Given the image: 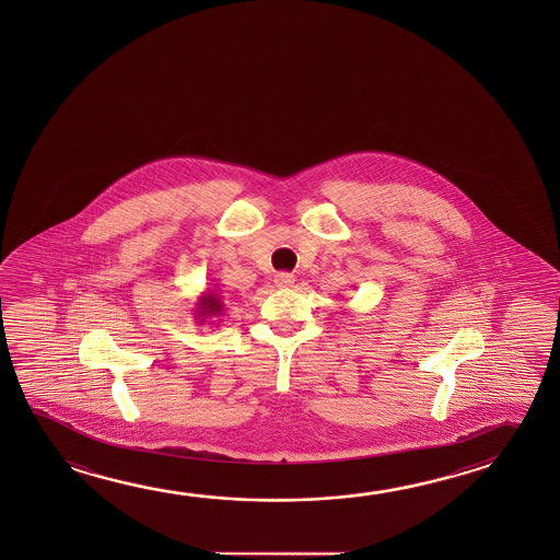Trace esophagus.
Listing matches in <instances>:
<instances>
[{
  "label": "esophagus",
  "instance_id": "obj_1",
  "mask_svg": "<svg viewBox=\"0 0 560 560\" xmlns=\"http://www.w3.org/2000/svg\"><path fill=\"white\" fill-rule=\"evenodd\" d=\"M273 283H276V287H279V289L293 287L294 276H291V273H277L276 279H273Z\"/></svg>",
  "mask_w": 560,
  "mask_h": 560
}]
</instances>
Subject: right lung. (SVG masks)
<instances>
[{
  "label": "right lung",
  "mask_w": 560,
  "mask_h": 560,
  "mask_svg": "<svg viewBox=\"0 0 560 560\" xmlns=\"http://www.w3.org/2000/svg\"><path fill=\"white\" fill-rule=\"evenodd\" d=\"M224 312H226V304H224L222 294L207 289V291L199 294L195 308H192V316H195L197 324H202V322L211 320V318H221V316H224Z\"/></svg>",
  "instance_id": "obj_1"
}]
</instances>
